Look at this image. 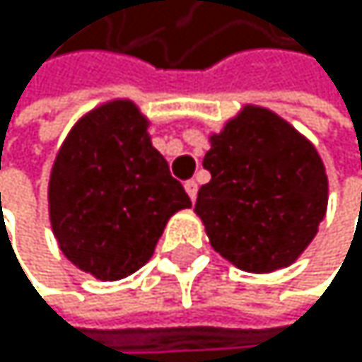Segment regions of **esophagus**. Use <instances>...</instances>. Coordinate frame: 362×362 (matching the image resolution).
<instances>
[{
  "mask_svg": "<svg viewBox=\"0 0 362 362\" xmlns=\"http://www.w3.org/2000/svg\"><path fill=\"white\" fill-rule=\"evenodd\" d=\"M185 191L195 202V197H197V182H195V180H187V182H185Z\"/></svg>",
  "mask_w": 362,
  "mask_h": 362,
  "instance_id": "34e87169",
  "label": "esophagus"
}]
</instances>
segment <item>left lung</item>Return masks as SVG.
I'll return each mask as SVG.
<instances>
[{
	"mask_svg": "<svg viewBox=\"0 0 362 362\" xmlns=\"http://www.w3.org/2000/svg\"><path fill=\"white\" fill-rule=\"evenodd\" d=\"M211 182L197 193L211 245L243 272L291 265L326 215L328 177L315 147L278 115L247 106L204 156Z\"/></svg>",
	"mask_w": 362,
	"mask_h": 362,
	"instance_id": "8db88e82",
	"label": "left lung"
}]
</instances>
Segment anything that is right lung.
<instances>
[{
	"instance_id": "obj_1",
	"label": "right lung",
	"mask_w": 362,
	"mask_h": 362,
	"mask_svg": "<svg viewBox=\"0 0 362 362\" xmlns=\"http://www.w3.org/2000/svg\"><path fill=\"white\" fill-rule=\"evenodd\" d=\"M191 199L151 147L132 102H110L76 123L49 177V219L62 254L100 280L134 274L169 217Z\"/></svg>"
}]
</instances>
